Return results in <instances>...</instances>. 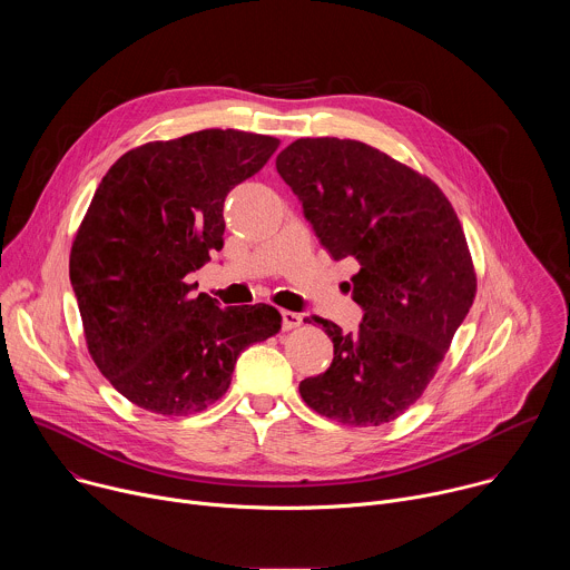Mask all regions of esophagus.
<instances>
[{"mask_svg":"<svg viewBox=\"0 0 570 570\" xmlns=\"http://www.w3.org/2000/svg\"><path fill=\"white\" fill-rule=\"evenodd\" d=\"M302 324V313H295V311H282V327L286 332L291 330H297Z\"/></svg>","mask_w":570,"mask_h":570,"instance_id":"34e87169","label":"esophagus"}]
</instances>
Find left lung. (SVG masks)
<instances>
[{
	"label": "left lung",
	"mask_w": 570,
	"mask_h": 570,
	"mask_svg": "<svg viewBox=\"0 0 570 570\" xmlns=\"http://www.w3.org/2000/svg\"><path fill=\"white\" fill-rule=\"evenodd\" d=\"M275 167L327 253L361 266L352 277L361 327L343 334L313 315L334 361L299 394L345 426L392 422L422 396L475 297L458 214L431 178L356 139L302 137Z\"/></svg>",
	"instance_id": "1"
}]
</instances>
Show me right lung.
I'll return each instance as SVG.
<instances>
[{"mask_svg": "<svg viewBox=\"0 0 570 570\" xmlns=\"http://www.w3.org/2000/svg\"><path fill=\"white\" fill-rule=\"evenodd\" d=\"M279 139L198 130L124 153L104 176L69 255L86 343L101 374L157 415L218 401L238 354L282 330L271 304L218 306L187 275L223 248V203Z\"/></svg>", "mask_w": 570, "mask_h": 570, "instance_id": "1", "label": "right lung"}]
</instances>
